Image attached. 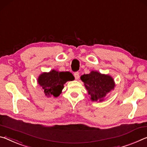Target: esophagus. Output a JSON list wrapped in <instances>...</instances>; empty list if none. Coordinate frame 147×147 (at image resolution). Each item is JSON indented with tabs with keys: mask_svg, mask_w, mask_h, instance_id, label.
Masks as SVG:
<instances>
[{
	"mask_svg": "<svg viewBox=\"0 0 147 147\" xmlns=\"http://www.w3.org/2000/svg\"><path fill=\"white\" fill-rule=\"evenodd\" d=\"M74 77H75V78H76V79H78L79 78V73L78 71H76V72H75V73H74Z\"/></svg>",
	"mask_w": 147,
	"mask_h": 147,
	"instance_id": "obj_1",
	"label": "esophagus"
}]
</instances>
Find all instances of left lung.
<instances>
[{
  "mask_svg": "<svg viewBox=\"0 0 147 147\" xmlns=\"http://www.w3.org/2000/svg\"><path fill=\"white\" fill-rule=\"evenodd\" d=\"M85 88L93 102H102L115 86L113 79L109 75L102 74L96 71H92L88 74L81 76Z\"/></svg>",
  "mask_w": 147,
  "mask_h": 147,
  "instance_id": "obj_1",
  "label": "left lung"
}]
</instances>
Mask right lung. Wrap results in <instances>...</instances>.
Here are the masks:
<instances>
[{
  "mask_svg": "<svg viewBox=\"0 0 147 147\" xmlns=\"http://www.w3.org/2000/svg\"><path fill=\"white\" fill-rule=\"evenodd\" d=\"M74 80V77L69 71H61L53 69L46 73L44 72L38 77V83L44 90L47 96L57 97L61 94L64 85L68 81Z\"/></svg>",
  "mask_w": 147,
  "mask_h": 147,
  "instance_id": "obj_1",
  "label": "right lung"
}]
</instances>
